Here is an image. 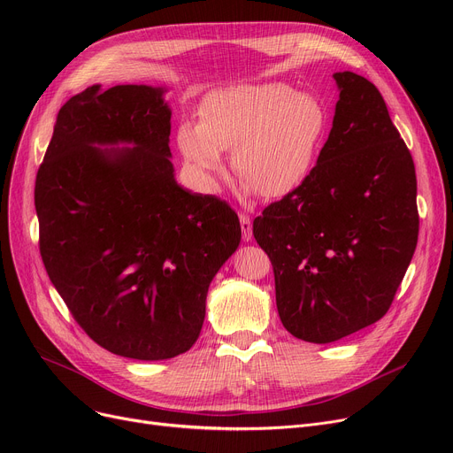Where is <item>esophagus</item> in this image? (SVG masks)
I'll use <instances>...</instances> for the list:
<instances>
[{
    "label": "esophagus",
    "mask_w": 453,
    "mask_h": 453,
    "mask_svg": "<svg viewBox=\"0 0 453 453\" xmlns=\"http://www.w3.org/2000/svg\"><path fill=\"white\" fill-rule=\"evenodd\" d=\"M239 219H241L242 239H244L246 242H250V241H251V236H253V226H251V219H250V214H248V212H241V214H239Z\"/></svg>",
    "instance_id": "34e87169"
}]
</instances>
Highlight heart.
Masks as SVG:
<instances>
[{"label": "heart", "mask_w": 453, "mask_h": 453, "mask_svg": "<svg viewBox=\"0 0 453 453\" xmlns=\"http://www.w3.org/2000/svg\"><path fill=\"white\" fill-rule=\"evenodd\" d=\"M326 130L328 113L316 95L284 82L242 84L209 95L200 123L178 128V147L207 183L224 173V150H233L248 193L282 198L312 173Z\"/></svg>", "instance_id": "heart-1"}]
</instances>
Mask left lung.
I'll return each mask as SVG.
<instances>
[{
	"label": "left lung",
	"instance_id": "8db88e82",
	"mask_svg": "<svg viewBox=\"0 0 453 453\" xmlns=\"http://www.w3.org/2000/svg\"><path fill=\"white\" fill-rule=\"evenodd\" d=\"M334 121L308 178L253 220L292 336L338 342L384 318L418 239L413 157L378 88L334 73Z\"/></svg>",
	"mask_w": 453,
	"mask_h": 453
}]
</instances>
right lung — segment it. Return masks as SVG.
<instances>
[{"label": "right lung", "instance_id": "obj_1", "mask_svg": "<svg viewBox=\"0 0 453 453\" xmlns=\"http://www.w3.org/2000/svg\"><path fill=\"white\" fill-rule=\"evenodd\" d=\"M163 91L71 97L35 185L40 255L71 316L103 349L147 362L196 343L209 284L241 242L224 200L176 183ZM119 142L134 147L98 149Z\"/></svg>", "mask_w": 453, "mask_h": 453}]
</instances>
